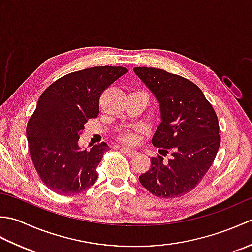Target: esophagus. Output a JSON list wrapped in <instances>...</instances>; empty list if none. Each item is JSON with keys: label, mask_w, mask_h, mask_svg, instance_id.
Segmentation results:
<instances>
[{"label": "esophagus", "mask_w": 252, "mask_h": 252, "mask_svg": "<svg viewBox=\"0 0 252 252\" xmlns=\"http://www.w3.org/2000/svg\"><path fill=\"white\" fill-rule=\"evenodd\" d=\"M121 151L125 153L126 156L129 157H135L136 155H138L137 151H135V149H132V148H127V147H122Z\"/></svg>", "instance_id": "esophagus-1"}]
</instances>
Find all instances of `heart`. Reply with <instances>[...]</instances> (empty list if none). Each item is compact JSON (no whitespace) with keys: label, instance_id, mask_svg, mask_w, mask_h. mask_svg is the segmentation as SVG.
<instances>
[{"label":"heart","instance_id":"heart-1","mask_svg":"<svg viewBox=\"0 0 252 252\" xmlns=\"http://www.w3.org/2000/svg\"><path fill=\"white\" fill-rule=\"evenodd\" d=\"M140 131V126L133 127L132 130H123L119 133V140L127 144H134L137 141V132Z\"/></svg>","mask_w":252,"mask_h":252}]
</instances>
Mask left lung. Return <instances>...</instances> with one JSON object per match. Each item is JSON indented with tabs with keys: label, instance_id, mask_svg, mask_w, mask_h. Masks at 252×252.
<instances>
[{
	"label": "left lung",
	"instance_id": "8db88e82",
	"mask_svg": "<svg viewBox=\"0 0 252 252\" xmlns=\"http://www.w3.org/2000/svg\"><path fill=\"white\" fill-rule=\"evenodd\" d=\"M134 72L156 96L161 116L152 140L160 155L151 158V168L138 180L155 196L181 197L199 184L215 161L221 143L217 114L189 79L148 67H135Z\"/></svg>",
	"mask_w": 252,
	"mask_h": 252
}]
</instances>
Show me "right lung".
I'll return each instance as SVG.
<instances>
[{"label":"right lung","instance_id":"right-lung-1","mask_svg":"<svg viewBox=\"0 0 252 252\" xmlns=\"http://www.w3.org/2000/svg\"><path fill=\"white\" fill-rule=\"evenodd\" d=\"M127 72L125 67H92L68 73L47 88L27 125L30 156L41 181L56 194H80L98 178L96 168L109 146L81 149L84 123L99 112L101 93Z\"/></svg>","mask_w":252,"mask_h":252}]
</instances>
